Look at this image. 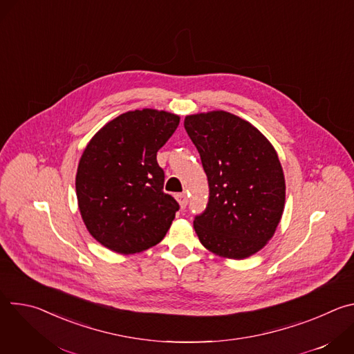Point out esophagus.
Masks as SVG:
<instances>
[{
    "instance_id": "1",
    "label": "esophagus",
    "mask_w": 354,
    "mask_h": 354,
    "mask_svg": "<svg viewBox=\"0 0 354 354\" xmlns=\"http://www.w3.org/2000/svg\"><path fill=\"white\" fill-rule=\"evenodd\" d=\"M176 200L179 201V206L182 209H185L187 206V196H186V193H178L176 194Z\"/></svg>"
}]
</instances>
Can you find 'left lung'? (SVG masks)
Here are the masks:
<instances>
[{
  "label": "left lung",
  "mask_w": 354,
  "mask_h": 354,
  "mask_svg": "<svg viewBox=\"0 0 354 354\" xmlns=\"http://www.w3.org/2000/svg\"><path fill=\"white\" fill-rule=\"evenodd\" d=\"M185 129L209 180L207 207L193 221L201 245L228 259L252 257L273 236L284 210L276 149L257 127L224 111L189 115Z\"/></svg>",
  "instance_id": "obj_1"
}]
</instances>
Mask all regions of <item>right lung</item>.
<instances>
[{"instance_id":"1","label":"right lung","mask_w":354,"mask_h":354,"mask_svg":"<svg viewBox=\"0 0 354 354\" xmlns=\"http://www.w3.org/2000/svg\"><path fill=\"white\" fill-rule=\"evenodd\" d=\"M179 120L165 111L126 112L85 147L75 176L78 207L89 234L108 249L136 254L168 232L179 205L164 192L157 153Z\"/></svg>"}]
</instances>
